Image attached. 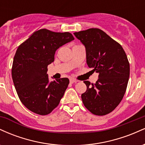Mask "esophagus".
<instances>
[{
	"instance_id": "obj_1",
	"label": "esophagus",
	"mask_w": 145,
	"mask_h": 145,
	"mask_svg": "<svg viewBox=\"0 0 145 145\" xmlns=\"http://www.w3.org/2000/svg\"><path fill=\"white\" fill-rule=\"evenodd\" d=\"M69 82H70V83H71V84H73V83L77 82L78 80H76L74 79V78H71V79L69 80Z\"/></svg>"
}]
</instances>
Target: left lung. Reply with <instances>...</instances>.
<instances>
[{
    "label": "left lung",
    "instance_id": "1",
    "mask_svg": "<svg viewBox=\"0 0 145 145\" xmlns=\"http://www.w3.org/2000/svg\"><path fill=\"white\" fill-rule=\"evenodd\" d=\"M85 46L86 63L99 74L95 84L84 81V106L98 116L108 114L122 100L129 77V63L122 46L99 29L74 33Z\"/></svg>",
    "mask_w": 145,
    "mask_h": 145
}]
</instances>
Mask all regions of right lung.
<instances>
[{
	"label": "right lung",
	"mask_w": 145,
	"mask_h": 145,
	"mask_svg": "<svg viewBox=\"0 0 145 145\" xmlns=\"http://www.w3.org/2000/svg\"><path fill=\"white\" fill-rule=\"evenodd\" d=\"M74 37L69 32L37 31L20 44L13 61V82L21 102L29 110L46 115L59 104L69 83L67 78L50 82L48 65L54 61L58 48Z\"/></svg>",
	"instance_id": "add662e5"
}]
</instances>
